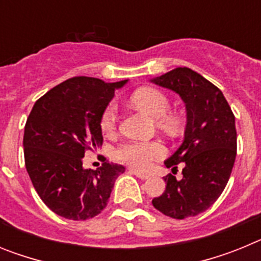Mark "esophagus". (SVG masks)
Returning <instances> with one entry per match:
<instances>
[{
  "instance_id": "34e87169",
  "label": "esophagus",
  "mask_w": 261,
  "mask_h": 261,
  "mask_svg": "<svg viewBox=\"0 0 261 261\" xmlns=\"http://www.w3.org/2000/svg\"><path fill=\"white\" fill-rule=\"evenodd\" d=\"M130 172H132L133 175H136L137 177H140V179H142V180H145V179H149V176H150V175L145 174V172L138 171V170H135V168H132V170H130Z\"/></svg>"
}]
</instances>
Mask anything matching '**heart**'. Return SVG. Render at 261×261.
I'll return each mask as SVG.
<instances>
[{
    "instance_id": "1",
    "label": "heart",
    "mask_w": 261,
    "mask_h": 261,
    "mask_svg": "<svg viewBox=\"0 0 261 261\" xmlns=\"http://www.w3.org/2000/svg\"><path fill=\"white\" fill-rule=\"evenodd\" d=\"M132 102L149 116L158 119V124L167 130H175L177 126L176 117L167 115L170 100L159 90L144 87L137 90L132 96ZM117 106L111 102L103 111L100 117V128L103 132L110 133L116 128ZM166 150L158 141H129L120 145L116 150L117 158L130 163L138 168L150 167L153 161L162 158Z\"/></svg>"
}]
</instances>
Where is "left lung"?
<instances>
[{"label": "left lung", "instance_id": "1", "mask_svg": "<svg viewBox=\"0 0 261 261\" xmlns=\"http://www.w3.org/2000/svg\"><path fill=\"white\" fill-rule=\"evenodd\" d=\"M150 82L176 93L186 105L184 140L165 161L172 170L184 162L183 177H163L165 192L153 199L156 211L184 220L211 208L229 181L237 156L235 117L222 91L192 69L176 68Z\"/></svg>", "mask_w": 261, "mask_h": 261}]
</instances>
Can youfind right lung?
I'll return each instance as SVG.
<instances>
[{
    "instance_id": "1",
    "label": "right lung",
    "mask_w": 261,
    "mask_h": 261,
    "mask_svg": "<svg viewBox=\"0 0 261 261\" xmlns=\"http://www.w3.org/2000/svg\"><path fill=\"white\" fill-rule=\"evenodd\" d=\"M128 80L107 84L73 77L36 100L24 126V162L34 188L52 212L73 221L98 216L125 167L85 168V151L102 146L100 117Z\"/></svg>"
}]
</instances>
